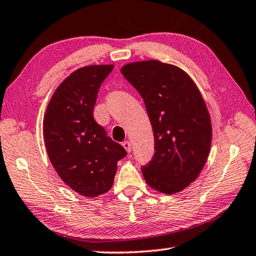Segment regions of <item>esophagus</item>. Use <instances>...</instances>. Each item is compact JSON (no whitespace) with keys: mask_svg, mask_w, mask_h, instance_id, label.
<instances>
[{"mask_svg":"<svg viewBox=\"0 0 256 256\" xmlns=\"http://www.w3.org/2000/svg\"><path fill=\"white\" fill-rule=\"evenodd\" d=\"M122 146L124 148V150H126L127 152L132 151V144H130L129 141H124V142H122Z\"/></svg>","mask_w":256,"mask_h":256,"instance_id":"34e87169","label":"esophagus"}]
</instances>
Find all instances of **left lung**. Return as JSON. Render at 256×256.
<instances>
[{
    "label": "left lung",
    "instance_id": "8db88e82",
    "mask_svg": "<svg viewBox=\"0 0 256 256\" xmlns=\"http://www.w3.org/2000/svg\"><path fill=\"white\" fill-rule=\"evenodd\" d=\"M142 98L154 136V156L141 168L146 184L164 194L200 175L212 144V122L196 84L180 68L148 60L122 68Z\"/></svg>",
    "mask_w": 256,
    "mask_h": 256
}]
</instances>
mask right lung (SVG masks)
I'll list each match as a JSON object with an SVG mask.
<instances>
[{
	"mask_svg": "<svg viewBox=\"0 0 256 256\" xmlns=\"http://www.w3.org/2000/svg\"><path fill=\"white\" fill-rule=\"evenodd\" d=\"M114 66L78 69L56 90L44 118L50 162L64 183L85 197L108 192L124 148L95 122L93 110L100 84Z\"/></svg>",
	"mask_w": 256,
	"mask_h": 256,
	"instance_id": "right-lung-1",
	"label": "right lung"
}]
</instances>
